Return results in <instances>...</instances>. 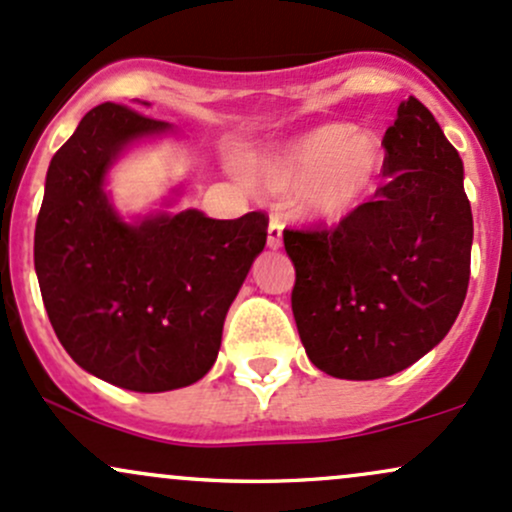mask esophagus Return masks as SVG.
I'll use <instances>...</instances> for the list:
<instances>
[{"instance_id": "obj_1", "label": "esophagus", "mask_w": 512, "mask_h": 512, "mask_svg": "<svg viewBox=\"0 0 512 512\" xmlns=\"http://www.w3.org/2000/svg\"><path fill=\"white\" fill-rule=\"evenodd\" d=\"M283 246V222L278 217H271L268 222V249H280Z\"/></svg>"}]
</instances>
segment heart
<instances>
[{
    "instance_id": "obj_1",
    "label": "heart",
    "mask_w": 512,
    "mask_h": 512,
    "mask_svg": "<svg viewBox=\"0 0 512 512\" xmlns=\"http://www.w3.org/2000/svg\"><path fill=\"white\" fill-rule=\"evenodd\" d=\"M382 169V147L367 132L324 125L263 159L268 191L297 188V210L312 220H338L358 208Z\"/></svg>"
}]
</instances>
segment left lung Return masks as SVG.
Returning <instances> with one entry per match:
<instances>
[{
  "label": "left lung",
  "mask_w": 512,
  "mask_h": 512,
  "mask_svg": "<svg viewBox=\"0 0 512 512\" xmlns=\"http://www.w3.org/2000/svg\"><path fill=\"white\" fill-rule=\"evenodd\" d=\"M389 181L331 229H285L292 314L309 360L341 380L406 370L455 324L474 222L464 166L421 101L384 132Z\"/></svg>",
  "instance_id": "obj_1"
}]
</instances>
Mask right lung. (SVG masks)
<instances>
[{"label":"right lung","mask_w":512,"mask_h":512,"mask_svg":"<svg viewBox=\"0 0 512 512\" xmlns=\"http://www.w3.org/2000/svg\"><path fill=\"white\" fill-rule=\"evenodd\" d=\"M171 125L120 103L91 108L48 166L33 261L50 324L79 367L130 392L208 375L229 304L266 246V212L198 210L128 225L103 193L125 145Z\"/></svg>","instance_id":"obj_1"}]
</instances>
